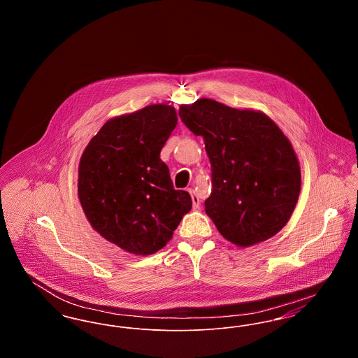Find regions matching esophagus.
<instances>
[{
  "mask_svg": "<svg viewBox=\"0 0 358 358\" xmlns=\"http://www.w3.org/2000/svg\"><path fill=\"white\" fill-rule=\"evenodd\" d=\"M189 193H190V197H192V201H193V209H197L200 206V199H199L197 193L193 189H189Z\"/></svg>",
  "mask_w": 358,
  "mask_h": 358,
  "instance_id": "34e87169",
  "label": "esophagus"
}]
</instances>
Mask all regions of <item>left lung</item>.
Returning <instances> with one entry per match:
<instances>
[{
    "mask_svg": "<svg viewBox=\"0 0 358 358\" xmlns=\"http://www.w3.org/2000/svg\"><path fill=\"white\" fill-rule=\"evenodd\" d=\"M204 138L212 193L205 212L224 238L250 247L273 238L289 222L301 192V169L289 139L260 111L212 99L178 113Z\"/></svg>",
    "mask_w": 358,
    "mask_h": 358,
    "instance_id": "8db88e82",
    "label": "left lung"
}]
</instances>
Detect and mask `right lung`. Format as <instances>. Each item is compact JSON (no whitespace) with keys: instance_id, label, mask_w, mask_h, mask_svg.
<instances>
[{"instance_id":"right-lung-1","label":"right lung","mask_w":358,"mask_h":358,"mask_svg":"<svg viewBox=\"0 0 358 358\" xmlns=\"http://www.w3.org/2000/svg\"><path fill=\"white\" fill-rule=\"evenodd\" d=\"M176 124L171 106H148L106 122L80 158L78 193L85 216L127 252L164 248L192 208L189 193L174 189L159 158Z\"/></svg>"}]
</instances>
